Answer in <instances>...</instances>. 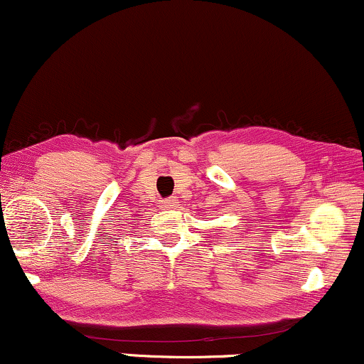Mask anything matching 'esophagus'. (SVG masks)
Returning <instances> with one entry per match:
<instances>
[{"instance_id":"1","label":"esophagus","mask_w":364,"mask_h":364,"mask_svg":"<svg viewBox=\"0 0 364 364\" xmlns=\"http://www.w3.org/2000/svg\"><path fill=\"white\" fill-rule=\"evenodd\" d=\"M174 207H176V198L161 200V208H166V210H169V208H174Z\"/></svg>"}]
</instances>
